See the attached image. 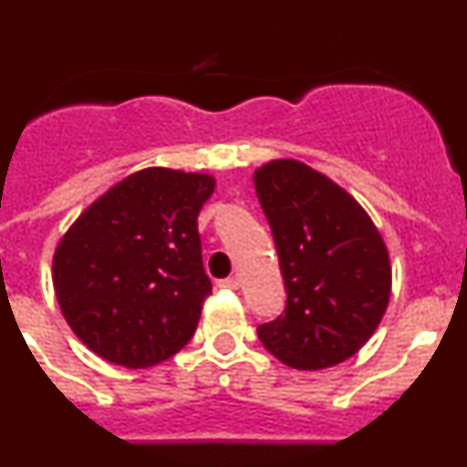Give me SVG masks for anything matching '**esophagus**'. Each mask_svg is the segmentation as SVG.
Wrapping results in <instances>:
<instances>
[{
  "label": "esophagus",
  "instance_id": "1",
  "mask_svg": "<svg viewBox=\"0 0 467 467\" xmlns=\"http://www.w3.org/2000/svg\"><path fill=\"white\" fill-rule=\"evenodd\" d=\"M222 287V290H238V287H241V280L236 278V275H231V278H224V280H220V283H217Z\"/></svg>",
  "mask_w": 467,
  "mask_h": 467
}]
</instances>
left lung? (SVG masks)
<instances>
[{
  "mask_svg": "<svg viewBox=\"0 0 467 467\" xmlns=\"http://www.w3.org/2000/svg\"><path fill=\"white\" fill-rule=\"evenodd\" d=\"M285 280L283 316L257 327L271 356L325 369L356 356L390 299V259L369 214L323 172L292 159L254 171Z\"/></svg>",
  "mask_w": 467,
  "mask_h": 467,
  "instance_id": "8db88e82",
  "label": "left lung"
}]
</instances>
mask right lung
I'll return each instance as SVG.
<instances>
[{
    "label": "right lung",
    "instance_id": "add662e5",
    "mask_svg": "<svg viewBox=\"0 0 467 467\" xmlns=\"http://www.w3.org/2000/svg\"><path fill=\"white\" fill-rule=\"evenodd\" d=\"M213 192L210 175L144 168L102 193L60 238L57 304L102 360L154 367L189 344L213 292L196 222Z\"/></svg>",
    "mask_w": 467,
    "mask_h": 467
}]
</instances>
